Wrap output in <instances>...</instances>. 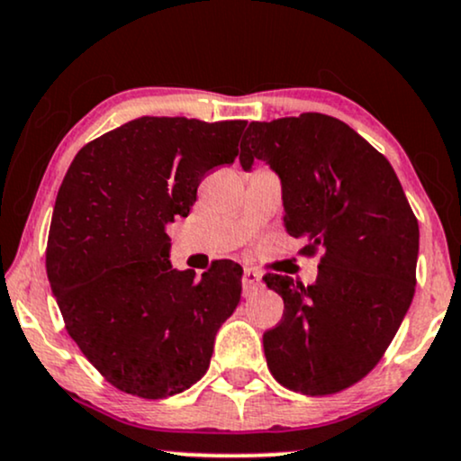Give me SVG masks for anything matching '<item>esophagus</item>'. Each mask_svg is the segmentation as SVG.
Listing matches in <instances>:
<instances>
[{"label": "esophagus", "mask_w": 461, "mask_h": 461, "mask_svg": "<svg viewBox=\"0 0 461 461\" xmlns=\"http://www.w3.org/2000/svg\"><path fill=\"white\" fill-rule=\"evenodd\" d=\"M261 287V276L255 270H244L242 274V289H244V295L255 294Z\"/></svg>", "instance_id": "obj_1"}]
</instances>
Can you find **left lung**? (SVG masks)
<instances>
[{
    "mask_svg": "<svg viewBox=\"0 0 461 461\" xmlns=\"http://www.w3.org/2000/svg\"><path fill=\"white\" fill-rule=\"evenodd\" d=\"M264 161L281 178L285 227L323 250L304 287L266 274L285 302L264 334L278 383L306 395L345 389L375 368L415 295L419 223L392 163L334 116L306 113L244 131L240 166Z\"/></svg>",
    "mask_w": 461,
    "mask_h": 461,
    "instance_id": "1",
    "label": "left lung"
}]
</instances>
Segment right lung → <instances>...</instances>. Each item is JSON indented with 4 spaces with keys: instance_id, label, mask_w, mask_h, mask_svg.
<instances>
[{
    "instance_id": "obj_1",
    "label": "right lung",
    "mask_w": 461,
    "mask_h": 461,
    "mask_svg": "<svg viewBox=\"0 0 461 461\" xmlns=\"http://www.w3.org/2000/svg\"><path fill=\"white\" fill-rule=\"evenodd\" d=\"M247 121L140 116L74 157L57 194L46 272L68 334L121 392L166 398L206 375L236 311L242 267L174 270V217L212 167L234 163Z\"/></svg>"
}]
</instances>
